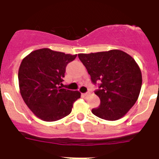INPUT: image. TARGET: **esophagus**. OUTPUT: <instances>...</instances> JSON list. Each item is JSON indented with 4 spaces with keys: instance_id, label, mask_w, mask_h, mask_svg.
Listing matches in <instances>:
<instances>
[{
    "instance_id": "1",
    "label": "esophagus",
    "mask_w": 159,
    "mask_h": 159,
    "mask_svg": "<svg viewBox=\"0 0 159 159\" xmlns=\"http://www.w3.org/2000/svg\"><path fill=\"white\" fill-rule=\"evenodd\" d=\"M90 95V92H86V93H84L83 94V95H84V97H87V96H88V95Z\"/></svg>"
}]
</instances>
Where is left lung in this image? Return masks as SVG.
<instances>
[{
    "instance_id": "left-lung-1",
    "label": "left lung",
    "mask_w": 159,
    "mask_h": 159,
    "mask_svg": "<svg viewBox=\"0 0 159 159\" xmlns=\"http://www.w3.org/2000/svg\"><path fill=\"white\" fill-rule=\"evenodd\" d=\"M93 84L100 82L95 93L100 99L99 107L92 112L100 119H121L137 101L142 87L139 66L129 54L113 49L107 52L78 54Z\"/></svg>"
}]
</instances>
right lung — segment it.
Returning a JSON list of instances; mask_svg holds the SVG:
<instances>
[{
  "label": "right lung",
  "instance_id": "1",
  "mask_svg": "<svg viewBox=\"0 0 159 159\" xmlns=\"http://www.w3.org/2000/svg\"><path fill=\"white\" fill-rule=\"evenodd\" d=\"M76 56L41 48L22 60L18 71L20 92L39 119L46 122L63 119L71 113L73 103L80 98L79 91L62 86L66 66Z\"/></svg>",
  "mask_w": 159,
  "mask_h": 159
}]
</instances>
